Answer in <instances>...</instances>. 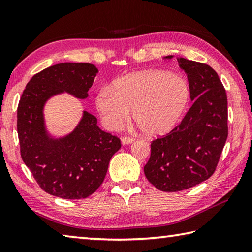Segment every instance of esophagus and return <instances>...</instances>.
Segmentation results:
<instances>
[{
    "instance_id": "1",
    "label": "esophagus",
    "mask_w": 252,
    "mask_h": 252,
    "mask_svg": "<svg viewBox=\"0 0 252 252\" xmlns=\"http://www.w3.org/2000/svg\"><path fill=\"white\" fill-rule=\"evenodd\" d=\"M121 142H122V144L126 145V144H131V143L134 142V139L131 136H123L121 139Z\"/></svg>"
}]
</instances>
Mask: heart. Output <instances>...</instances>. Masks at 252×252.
<instances>
[{"label": "heart", "mask_w": 252, "mask_h": 252, "mask_svg": "<svg viewBox=\"0 0 252 252\" xmlns=\"http://www.w3.org/2000/svg\"><path fill=\"white\" fill-rule=\"evenodd\" d=\"M190 99L189 84L178 74L153 70L118 78L102 88L96 106L106 125L115 129L131 110L132 120L149 136L170 132L184 115Z\"/></svg>", "instance_id": "1"}]
</instances>
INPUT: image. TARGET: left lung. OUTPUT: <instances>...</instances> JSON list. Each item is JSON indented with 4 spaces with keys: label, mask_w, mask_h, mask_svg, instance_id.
I'll return each mask as SVG.
<instances>
[{
    "label": "left lung",
    "mask_w": 252,
    "mask_h": 252,
    "mask_svg": "<svg viewBox=\"0 0 252 252\" xmlns=\"http://www.w3.org/2000/svg\"><path fill=\"white\" fill-rule=\"evenodd\" d=\"M177 60L188 76L193 105L178 126L152 141L144 166L147 180L165 192L189 189L209 179L228 135L227 95L218 73L208 64Z\"/></svg>",
    "instance_id": "obj_1"
}]
</instances>
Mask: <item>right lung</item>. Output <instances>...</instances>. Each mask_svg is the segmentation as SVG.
Masks as SVG:
<instances>
[{
    "label": "right lung",
    "instance_id": "1",
    "mask_svg": "<svg viewBox=\"0 0 252 252\" xmlns=\"http://www.w3.org/2000/svg\"><path fill=\"white\" fill-rule=\"evenodd\" d=\"M98 70L91 63H60L37 73L27 83L17 107L21 156L39 187L67 200L85 199L105 179L111 157L121 147L119 137L99 129L97 119L84 111L71 134L51 139L43 122L49 98L67 92L86 98Z\"/></svg>",
    "mask_w": 252,
    "mask_h": 252
}]
</instances>
